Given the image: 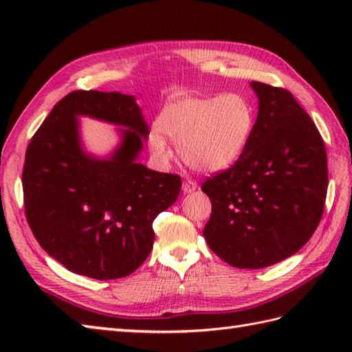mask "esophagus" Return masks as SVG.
<instances>
[{
    "instance_id": "obj_1",
    "label": "esophagus",
    "mask_w": 352,
    "mask_h": 352,
    "mask_svg": "<svg viewBox=\"0 0 352 352\" xmlns=\"http://www.w3.org/2000/svg\"><path fill=\"white\" fill-rule=\"evenodd\" d=\"M197 188H198V184H197V182H193V180H186L183 183V192L184 193H190L193 190H197Z\"/></svg>"
}]
</instances>
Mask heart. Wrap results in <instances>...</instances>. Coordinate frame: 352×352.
<instances>
[{
  "mask_svg": "<svg viewBox=\"0 0 352 352\" xmlns=\"http://www.w3.org/2000/svg\"><path fill=\"white\" fill-rule=\"evenodd\" d=\"M254 125L252 104L241 94L178 96L159 118V129L178 145L182 160L198 172L233 166L248 145ZM162 135L153 130L149 148L154 157L166 162L172 153Z\"/></svg>",
  "mask_w": 352,
  "mask_h": 352,
  "instance_id": "1",
  "label": "heart"
}]
</instances>
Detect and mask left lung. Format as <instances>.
I'll return each instance as SVG.
<instances>
[{"label": "left lung", "mask_w": 352, "mask_h": 352, "mask_svg": "<svg viewBox=\"0 0 352 352\" xmlns=\"http://www.w3.org/2000/svg\"><path fill=\"white\" fill-rule=\"evenodd\" d=\"M258 115L233 166L208 177L203 234L226 263L261 269L294 256L318 228L328 188L327 151L309 113L289 91L251 81Z\"/></svg>", "instance_id": "left-lung-1"}]
</instances>
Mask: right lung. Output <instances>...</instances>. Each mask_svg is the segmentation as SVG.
Instances as JSON below:
<instances>
[{"instance_id":"obj_1","label":"right lung","mask_w":352,"mask_h":352,"mask_svg":"<svg viewBox=\"0 0 352 352\" xmlns=\"http://www.w3.org/2000/svg\"><path fill=\"white\" fill-rule=\"evenodd\" d=\"M78 116L127 129L107 160L84 153ZM148 134L134 96L74 91L52 107L30 140L22 170L28 226L68 271L95 280L122 278L151 252L153 222L177 201L182 178L136 162Z\"/></svg>"}]
</instances>
